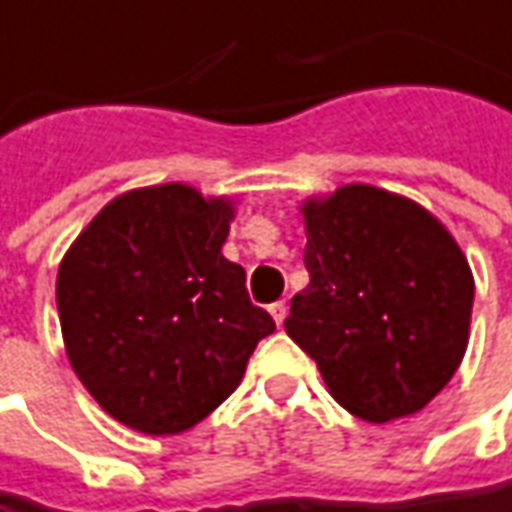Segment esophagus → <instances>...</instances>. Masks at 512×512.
I'll list each match as a JSON object with an SVG mask.
<instances>
[{
  "mask_svg": "<svg viewBox=\"0 0 512 512\" xmlns=\"http://www.w3.org/2000/svg\"><path fill=\"white\" fill-rule=\"evenodd\" d=\"M269 311H271V316H274V322H277V328H280V325L285 322V316H288V305H285V300L274 302Z\"/></svg>",
  "mask_w": 512,
  "mask_h": 512,
  "instance_id": "esophagus-1",
  "label": "esophagus"
}]
</instances>
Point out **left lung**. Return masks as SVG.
<instances>
[{
	"label": "left lung",
	"mask_w": 512,
	"mask_h": 512,
	"mask_svg": "<svg viewBox=\"0 0 512 512\" xmlns=\"http://www.w3.org/2000/svg\"><path fill=\"white\" fill-rule=\"evenodd\" d=\"M302 215L311 283L285 333L356 417L423 409L468 347L474 277L457 241L415 201L370 184L308 201Z\"/></svg>",
	"instance_id": "left-lung-1"
}]
</instances>
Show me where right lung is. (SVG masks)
I'll return each instance as SVG.
<instances>
[{"instance_id": "add662e5", "label": "right lung", "mask_w": 512, "mask_h": 512, "mask_svg": "<svg viewBox=\"0 0 512 512\" xmlns=\"http://www.w3.org/2000/svg\"><path fill=\"white\" fill-rule=\"evenodd\" d=\"M232 207L187 184L131 190L97 212L58 269L66 356L111 417L179 434L235 392L274 319L221 255Z\"/></svg>"}]
</instances>
